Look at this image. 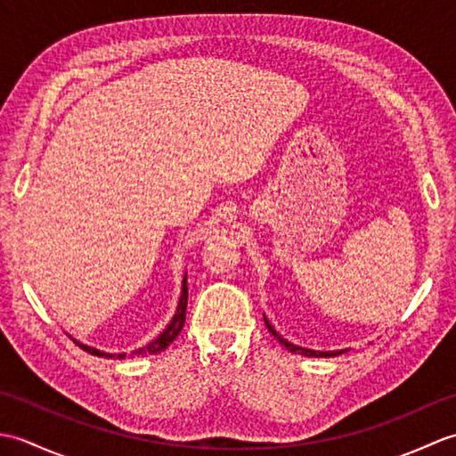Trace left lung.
<instances>
[{"label":"left lung","mask_w":456,"mask_h":456,"mask_svg":"<svg viewBox=\"0 0 456 456\" xmlns=\"http://www.w3.org/2000/svg\"><path fill=\"white\" fill-rule=\"evenodd\" d=\"M265 323H266V327H268V331L273 333L280 343H282L289 353H297V354H304V356H315V358H331V356H338V354H345L348 348H345V351H314V348H305V346H297V345H294V343H289L288 338H284L282 335H280L276 329L270 325V322L266 319V315H265Z\"/></svg>","instance_id":"left-lung-1"}]
</instances>
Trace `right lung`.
<instances>
[{
	"instance_id": "1",
	"label": "right lung",
	"mask_w": 456,
	"mask_h": 456,
	"mask_svg": "<svg viewBox=\"0 0 456 456\" xmlns=\"http://www.w3.org/2000/svg\"><path fill=\"white\" fill-rule=\"evenodd\" d=\"M186 276L183 274V280H182V289H180V299H178V307L176 312H174V317L170 319V323L162 329L159 337H154L151 343H147L144 346H139L137 351H133L131 354H141V356H147V354H157L160 351H164L174 338H176L182 331L183 327V322H186V305H188V282H186ZM72 341L82 346L86 353H90L94 356H105V358H125L127 356V353H119V354H113V353H103L100 351V348H94L90 345H84L80 341H76V338H72Z\"/></svg>"
}]
</instances>
